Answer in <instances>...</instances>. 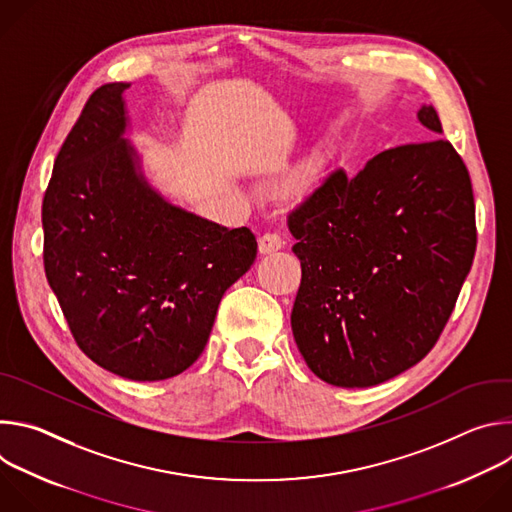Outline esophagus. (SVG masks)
<instances>
[{"label":"esophagus","instance_id":"esophagus-1","mask_svg":"<svg viewBox=\"0 0 512 512\" xmlns=\"http://www.w3.org/2000/svg\"><path fill=\"white\" fill-rule=\"evenodd\" d=\"M281 247H283V239L275 233H265L259 237V253L261 255H269Z\"/></svg>","mask_w":512,"mask_h":512}]
</instances>
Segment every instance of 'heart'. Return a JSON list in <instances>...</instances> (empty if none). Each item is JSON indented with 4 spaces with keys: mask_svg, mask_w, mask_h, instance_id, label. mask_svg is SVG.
Segmentation results:
<instances>
[{
    "mask_svg": "<svg viewBox=\"0 0 512 512\" xmlns=\"http://www.w3.org/2000/svg\"><path fill=\"white\" fill-rule=\"evenodd\" d=\"M340 154V143L336 137L328 135L320 141H316L312 148L306 152V156L294 166L285 180V192L289 196H302L306 194L318 178L336 162Z\"/></svg>",
    "mask_w": 512,
    "mask_h": 512,
    "instance_id": "1",
    "label": "heart"
}]
</instances>
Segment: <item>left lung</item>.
Returning <instances> with one entry per match:
<instances>
[{
  "label": "left lung",
  "instance_id": "left-lung-1",
  "mask_svg": "<svg viewBox=\"0 0 512 512\" xmlns=\"http://www.w3.org/2000/svg\"><path fill=\"white\" fill-rule=\"evenodd\" d=\"M417 119L433 133L431 105ZM287 225L302 263L296 344L322 381L373 387L417 364L450 320L476 251L470 174L446 139L330 172Z\"/></svg>",
  "mask_w": 512,
  "mask_h": 512
}]
</instances>
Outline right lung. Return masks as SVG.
I'll use <instances>...</instances> for the list:
<instances>
[{
    "instance_id": "1",
    "label": "right lung",
    "mask_w": 512,
    "mask_h": 512,
    "mask_svg": "<svg viewBox=\"0 0 512 512\" xmlns=\"http://www.w3.org/2000/svg\"><path fill=\"white\" fill-rule=\"evenodd\" d=\"M129 83L99 87L54 160L44 269L79 348L105 371L164 381L202 354L255 235L170 204L125 133Z\"/></svg>"
}]
</instances>
